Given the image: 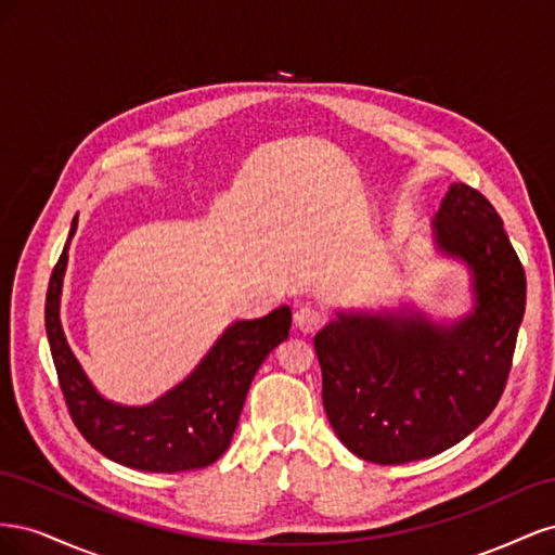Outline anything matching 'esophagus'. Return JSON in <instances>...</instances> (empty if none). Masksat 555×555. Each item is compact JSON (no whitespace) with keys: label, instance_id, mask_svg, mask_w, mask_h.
I'll use <instances>...</instances> for the list:
<instances>
[{"label":"esophagus","instance_id":"esophagus-1","mask_svg":"<svg viewBox=\"0 0 555 555\" xmlns=\"http://www.w3.org/2000/svg\"><path fill=\"white\" fill-rule=\"evenodd\" d=\"M294 322H296V326H298L300 331L314 333V331H319V328H322V326L326 324V314H324L322 310H319V308L304 306V308L296 310Z\"/></svg>","mask_w":555,"mask_h":555}]
</instances>
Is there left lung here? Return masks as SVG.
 I'll return each mask as SVG.
<instances>
[{"instance_id": "obj_1", "label": "left lung", "mask_w": 555, "mask_h": 555, "mask_svg": "<svg viewBox=\"0 0 555 555\" xmlns=\"http://www.w3.org/2000/svg\"><path fill=\"white\" fill-rule=\"evenodd\" d=\"M440 249L475 271L477 310L453 328L424 317H340L314 335L322 398L359 459L400 465L459 444L505 391L526 312V271L493 204L449 188L435 220Z\"/></svg>"}]
</instances>
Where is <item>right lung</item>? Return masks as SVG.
<instances>
[{
  "label": "right lung",
  "instance_id": "add662e5",
  "mask_svg": "<svg viewBox=\"0 0 555 555\" xmlns=\"http://www.w3.org/2000/svg\"><path fill=\"white\" fill-rule=\"evenodd\" d=\"M76 224L74 217L69 241ZM69 241L48 282L46 333L74 426L106 459L143 473L171 475L215 463L231 444L259 365L289 338L292 310L284 306L255 322L229 326L196 371L155 405H113L92 389L62 333L60 294Z\"/></svg>",
  "mask_w": 555,
  "mask_h": 555
}]
</instances>
